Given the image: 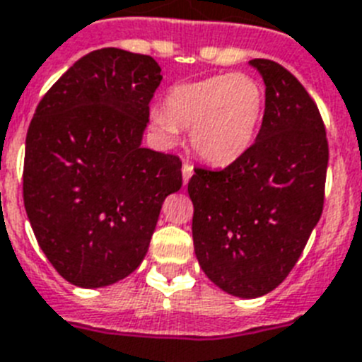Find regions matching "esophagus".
I'll use <instances>...</instances> for the list:
<instances>
[{
	"instance_id": "obj_1",
	"label": "esophagus",
	"mask_w": 362,
	"mask_h": 362,
	"mask_svg": "<svg viewBox=\"0 0 362 362\" xmlns=\"http://www.w3.org/2000/svg\"><path fill=\"white\" fill-rule=\"evenodd\" d=\"M193 177V165L189 162H184L182 165V178H184V185L189 182V178Z\"/></svg>"
}]
</instances>
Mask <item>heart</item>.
I'll return each instance as SVG.
<instances>
[{
    "label": "heart",
    "instance_id": "obj_1",
    "mask_svg": "<svg viewBox=\"0 0 362 362\" xmlns=\"http://www.w3.org/2000/svg\"><path fill=\"white\" fill-rule=\"evenodd\" d=\"M264 102L255 78L218 74L173 86L163 109H153L149 118L163 144H175L178 129H191L193 149L209 163L228 165L255 142Z\"/></svg>",
    "mask_w": 362,
    "mask_h": 362
}]
</instances>
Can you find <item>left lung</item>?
<instances>
[{
	"instance_id": "obj_1",
	"label": "left lung",
	"mask_w": 362,
	"mask_h": 362,
	"mask_svg": "<svg viewBox=\"0 0 362 362\" xmlns=\"http://www.w3.org/2000/svg\"><path fill=\"white\" fill-rule=\"evenodd\" d=\"M266 86L255 144L222 171L194 169V255L240 298L275 290L293 269L325 206L328 140L315 102L272 59H251Z\"/></svg>"
}]
</instances>
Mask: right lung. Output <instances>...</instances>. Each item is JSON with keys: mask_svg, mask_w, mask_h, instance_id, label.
Instances as JSON below:
<instances>
[{"mask_svg": "<svg viewBox=\"0 0 362 362\" xmlns=\"http://www.w3.org/2000/svg\"><path fill=\"white\" fill-rule=\"evenodd\" d=\"M151 56L100 49L37 105L25 142L23 200L36 240L65 281L103 288L142 264L178 156L142 147L162 81Z\"/></svg>", "mask_w": 362, "mask_h": 362, "instance_id": "right-lung-1", "label": "right lung"}]
</instances>
